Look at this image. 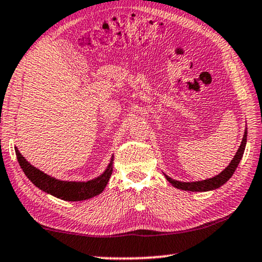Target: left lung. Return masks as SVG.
I'll use <instances>...</instances> for the list:
<instances>
[{
  "instance_id": "8db88e82",
  "label": "left lung",
  "mask_w": 262,
  "mask_h": 262,
  "mask_svg": "<svg viewBox=\"0 0 262 262\" xmlns=\"http://www.w3.org/2000/svg\"><path fill=\"white\" fill-rule=\"evenodd\" d=\"M246 144H247V132L245 133V137H243V140L241 142V146L238 148V151L236 152L235 157H233L231 163L229 164V166L226 167L224 171H222L219 175L215 177H212V179L201 181V182H180V181H175L170 177H166V180L169 181L170 183L172 184L173 187L179 188V189L182 190H189V191H207V190H212V189H217L221 186H223L226 181H229L230 177L233 175L235 172L237 165L239 164L241 158L243 157V153H245V148H246Z\"/></svg>"
}]
</instances>
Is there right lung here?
Returning <instances> with one entry per match:
<instances>
[{
	"instance_id": "1",
	"label": "right lung",
	"mask_w": 262,
	"mask_h": 262,
	"mask_svg": "<svg viewBox=\"0 0 262 262\" xmlns=\"http://www.w3.org/2000/svg\"><path fill=\"white\" fill-rule=\"evenodd\" d=\"M15 153L17 162L21 166L23 171L25 172L27 179L34 186L45 191V193L51 194L66 201H82L100 194L104 190V188L106 187L111 173H113L114 158L111 159L105 171L97 179L89 181V182H66V181H58L54 177H50L47 173L38 170L37 167L31 165L17 148H15Z\"/></svg>"
}]
</instances>
